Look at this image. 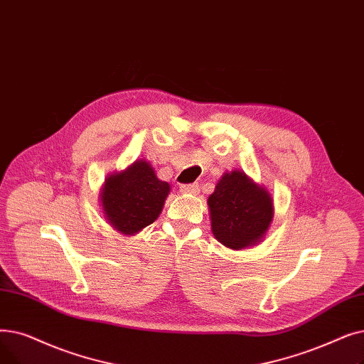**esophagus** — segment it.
Instances as JSON below:
<instances>
[{
  "mask_svg": "<svg viewBox=\"0 0 364 364\" xmlns=\"http://www.w3.org/2000/svg\"><path fill=\"white\" fill-rule=\"evenodd\" d=\"M181 191L185 194H198L200 193V185L197 182L193 183H183L181 185Z\"/></svg>",
  "mask_w": 364,
  "mask_h": 364,
  "instance_id": "1",
  "label": "esophagus"
}]
</instances>
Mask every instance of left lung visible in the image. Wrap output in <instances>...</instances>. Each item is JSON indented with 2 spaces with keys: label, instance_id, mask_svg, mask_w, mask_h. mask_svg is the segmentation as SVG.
<instances>
[{
  "label": "left lung",
  "instance_id": "8db88e82",
  "mask_svg": "<svg viewBox=\"0 0 364 364\" xmlns=\"http://www.w3.org/2000/svg\"><path fill=\"white\" fill-rule=\"evenodd\" d=\"M215 238L234 250L256 245L272 220V198L243 171L225 173L209 197Z\"/></svg>",
  "mask_w": 364,
  "mask_h": 364
}]
</instances>
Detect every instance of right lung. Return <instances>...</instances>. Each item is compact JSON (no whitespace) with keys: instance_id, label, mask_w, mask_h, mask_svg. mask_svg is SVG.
Returning <instances> with one entry per match:
<instances>
[{"instance_id":"obj_1","label":"right lung","mask_w":364,"mask_h":364,"mask_svg":"<svg viewBox=\"0 0 364 364\" xmlns=\"http://www.w3.org/2000/svg\"><path fill=\"white\" fill-rule=\"evenodd\" d=\"M168 191V183L157 178L149 163L136 161L105 181L103 213L117 231L133 235L159 218Z\"/></svg>"}]
</instances>
